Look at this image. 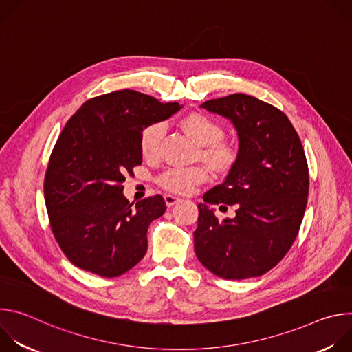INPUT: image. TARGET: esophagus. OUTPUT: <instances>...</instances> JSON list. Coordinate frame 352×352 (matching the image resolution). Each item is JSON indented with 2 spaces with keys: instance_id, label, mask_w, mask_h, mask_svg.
I'll return each instance as SVG.
<instances>
[{
  "instance_id": "obj_1",
  "label": "esophagus",
  "mask_w": 352,
  "mask_h": 352,
  "mask_svg": "<svg viewBox=\"0 0 352 352\" xmlns=\"http://www.w3.org/2000/svg\"><path fill=\"white\" fill-rule=\"evenodd\" d=\"M164 200H166V205L168 208L174 206L177 202H181V197H177L174 195H164Z\"/></svg>"
}]
</instances>
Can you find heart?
Listing matches in <instances>:
<instances>
[{"label": "heart", "instance_id": "1", "mask_svg": "<svg viewBox=\"0 0 352 352\" xmlns=\"http://www.w3.org/2000/svg\"><path fill=\"white\" fill-rule=\"evenodd\" d=\"M182 129L196 143L205 146V157L216 167L224 168L230 166L235 156V147L227 142H223V126L212 117L204 113H190L181 121ZM166 133V125L163 122H153L147 125L139 139L140 153L146 159H155L160 152L162 139ZM209 179V170L204 166L193 167H173L164 171L157 182L162 188L174 193H189L197 185Z\"/></svg>", "mask_w": 352, "mask_h": 352}]
</instances>
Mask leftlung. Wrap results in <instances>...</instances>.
<instances>
[{
	"label": "left lung",
	"instance_id": "obj_1",
	"mask_svg": "<svg viewBox=\"0 0 352 352\" xmlns=\"http://www.w3.org/2000/svg\"><path fill=\"white\" fill-rule=\"evenodd\" d=\"M204 109L232 121L239 148L226 181L199 204L195 254L227 280L259 277L292 246L309 193L304 146L277 107L243 93L208 100ZM235 204L236 217L219 222L210 204Z\"/></svg>",
	"mask_w": 352,
	"mask_h": 352
}]
</instances>
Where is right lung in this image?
Segmentation results:
<instances>
[{"mask_svg": "<svg viewBox=\"0 0 352 352\" xmlns=\"http://www.w3.org/2000/svg\"><path fill=\"white\" fill-rule=\"evenodd\" d=\"M179 109L125 89L87 100L65 124L48 160L44 200L54 238L76 267L117 277L144 256L147 228L166 202L157 195L129 204L122 182L142 164L143 128Z\"/></svg>", "mask_w": 352, "mask_h": 352, "instance_id": "obj_1", "label": "right lung"}]
</instances>
